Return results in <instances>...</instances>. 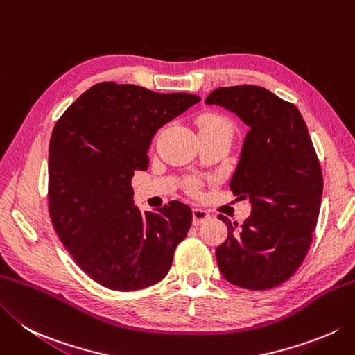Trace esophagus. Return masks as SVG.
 Instances as JSON below:
<instances>
[{"mask_svg": "<svg viewBox=\"0 0 355 355\" xmlns=\"http://www.w3.org/2000/svg\"><path fill=\"white\" fill-rule=\"evenodd\" d=\"M211 218V214L207 212L206 209H201V207H193L192 211V223L193 226H200L203 221L209 220Z\"/></svg>", "mask_w": 355, "mask_h": 355, "instance_id": "esophagus-1", "label": "esophagus"}]
</instances>
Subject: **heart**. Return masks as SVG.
Instances as JSON below:
<instances>
[{
    "label": "heart",
    "mask_w": 355,
    "mask_h": 355,
    "mask_svg": "<svg viewBox=\"0 0 355 355\" xmlns=\"http://www.w3.org/2000/svg\"><path fill=\"white\" fill-rule=\"evenodd\" d=\"M198 128H200V130H211V129H231L232 130V123L229 121V118H226L223 115L207 112L198 118ZM187 189H189L191 192H196L198 189V182L196 178H192L187 182Z\"/></svg>",
    "instance_id": "b5f03b06"
}]
</instances>
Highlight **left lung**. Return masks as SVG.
I'll return each mask as SVG.
<instances>
[{
	"label": "left lung",
	"instance_id": "1",
	"mask_svg": "<svg viewBox=\"0 0 355 355\" xmlns=\"http://www.w3.org/2000/svg\"><path fill=\"white\" fill-rule=\"evenodd\" d=\"M206 103L249 126L229 189L249 198L252 212L241 226L218 215L227 226L218 268L239 288H277L302 266L320 212L323 173L308 128L293 103L260 86L218 87Z\"/></svg>",
	"mask_w": 355,
	"mask_h": 355
}]
</instances>
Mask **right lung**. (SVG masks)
<instances>
[{"instance_id":"obj_1","label":"right lung","mask_w":355,"mask_h":355,"mask_svg":"<svg viewBox=\"0 0 355 355\" xmlns=\"http://www.w3.org/2000/svg\"><path fill=\"white\" fill-rule=\"evenodd\" d=\"M200 96L158 94L135 85L96 83L57 124L49 144L47 207L58 239L81 270L114 291L163 280L192 223L172 200L155 212L132 201V177L149 168L155 132Z\"/></svg>"}]
</instances>
